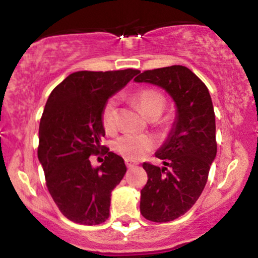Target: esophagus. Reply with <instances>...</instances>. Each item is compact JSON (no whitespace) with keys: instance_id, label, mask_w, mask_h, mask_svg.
<instances>
[{"instance_id":"34e87169","label":"esophagus","mask_w":258,"mask_h":258,"mask_svg":"<svg viewBox=\"0 0 258 258\" xmlns=\"http://www.w3.org/2000/svg\"><path fill=\"white\" fill-rule=\"evenodd\" d=\"M125 162H126V166L128 168H132V167L137 166V165H138L137 161H135V160H131V159H126Z\"/></svg>"}]
</instances>
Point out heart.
Instances as JSON below:
<instances>
[{
  "label": "heart",
  "instance_id": "heart-1",
  "mask_svg": "<svg viewBox=\"0 0 258 258\" xmlns=\"http://www.w3.org/2000/svg\"><path fill=\"white\" fill-rule=\"evenodd\" d=\"M133 99L139 105L144 116L149 117L152 115H161L165 108V98L159 91L146 88L137 92L133 96ZM102 122L104 128L108 132L114 131L117 125V99L110 98L105 103L104 108L102 110ZM154 142L148 136L127 135L121 136L115 141L114 149L121 155L126 156L128 159H141L153 149Z\"/></svg>",
  "mask_w": 258,
  "mask_h": 258
}]
</instances>
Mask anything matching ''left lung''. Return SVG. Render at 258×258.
<instances>
[{"label": "left lung", "mask_w": 258, "mask_h": 258, "mask_svg": "<svg viewBox=\"0 0 258 258\" xmlns=\"http://www.w3.org/2000/svg\"><path fill=\"white\" fill-rule=\"evenodd\" d=\"M135 81L162 88L176 104L172 128L155 153L164 166L143 164L148 182L139 206L147 220L170 222L184 215L206 185L217 153L214 105L205 84L183 65L147 70Z\"/></svg>", "instance_id": "8db88e82"}]
</instances>
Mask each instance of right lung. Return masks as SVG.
<instances>
[{
    "label": "right lung",
    "instance_id": "1",
    "mask_svg": "<svg viewBox=\"0 0 258 258\" xmlns=\"http://www.w3.org/2000/svg\"><path fill=\"white\" fill-rule=\"evenodd\" d=\"M137 74L135 69L73 73L44 105L37 156L49 194L61 214L75 223L93 226L108 220L111 191L127 168L121 156L100 146L105 136L102 110ZM100 150L105 161L93 168L89 156Z\"/></svg>",
    "mask_w": 258,
    "mask_h": 258
}]
</instances>
